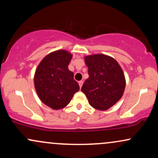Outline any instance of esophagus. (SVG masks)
<instances>
[{"label": "esophagus", "instance_id": "1", "mask_svg": "<svg viewBox=\"0 0 158 158\" xmlns=\"http://www.w3.org/2000/svg\"><path fill=\"white\" fill-rule=\"evenodd\" d=\"M79 87L81 88V86H82V85H83V81H79Z\"/></svg>", "mask_w": 158, "mask_h": 158}]
</instances>
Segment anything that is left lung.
I'll use <instances>...</instances> for the list:
<instances>
[{
    "mask_svg": "<svg viewBox=\"0 0 158 158\" xmlns=\"http://www.w3.org/2000/svg\"><path fill=\"white\" fill-rule=\"evenodd\" d=\"M89 77L81 90L97 110H106L115 105L124 93L126 79L117 61L104 54L85 56Z\"/></svg>",
    "mask_w": 158,
    "mask_h": 158,
    "instance_id": "obj_1",
    "label": "left lung"
}]
</instances>
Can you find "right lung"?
I'll return each instance as SVG.
<instances>
[{
	"label": "right lung",
	"mask_w": 158,
	"mask_h": 158,
	"mask_svg": "<svg viewBox=\"0 0 158 158\" xmlns=\"http://www.w3.org/2000/svg\"><path fill=\"white\" fill-rule=\"evenodd\" d=\"M72 54L59 50L47 55L35 70L34 85L39 99L52 109L59 110L70 103L79 86L68 69Z\"/></svg>",
	"instance_id": "right-lung-1"
}]
</instances>
